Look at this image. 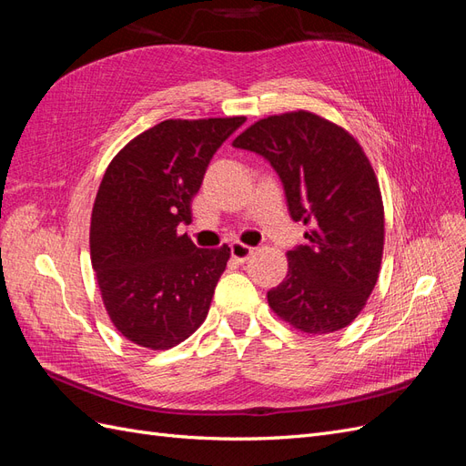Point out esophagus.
I'll return each instance as SVG.
<instances>
[{
    "label": "esophagus",
    "instance_id": "34e87169",
    "mask_svg": "<svg viewBox=\"0 0 466 466\" xmlns=\"http://www.w3.org/2000/svg\"><path fill=\"white\" fill-rule=\"evenodd\" d=\"M252 252H255V248H252V247H247V245L238 243V241L231 243V257H233L237 262L248 260V257L252 255Z\"/></svg>",
    "mask_w": 466,
    "mask_h": 466
}]
</instances>
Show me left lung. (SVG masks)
Returning <instances> with one entry per match:
<instances>
[{"instance_id":"8db88e82","label":"left lung","mask_w":466,"mask_h":466,"mask_svg":"<svg viewBox=\"0 0 466 466\" xmlns=\"http://www.w3.org/2000/svg\"><path fill=\"white\" fill-rule=\"evenodd\" d=\"M274 167L307 245L288 250L286 279L268 305L291 327L329 334L368 303L385 245L379 182L361 146L340 126L298 110L255 122L233 142Z\"/></svg>"}]
</instances>
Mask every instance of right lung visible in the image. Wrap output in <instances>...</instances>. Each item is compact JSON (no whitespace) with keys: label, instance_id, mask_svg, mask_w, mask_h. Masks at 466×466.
Masks as SVG:
<instances>
[{"label":"right lung","instance_id":"right-lung-1","mask_svg":"<svg viewBox=\"0 0 466 466\" xmlns=\"http://www.w3.org/2000/svg\"><path fill=\"white\" fill-rule=\"evenodd\" d=\"M247 118L165 120L110 161L91 214V264L106 313L130 342L180 344L204 322L231 248H198L180 223L206 168Z\"/></svg>","mask_w":466,"mask_h":466}]
</instances>
